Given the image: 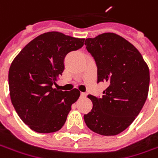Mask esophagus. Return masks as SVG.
Segmentation results:
<instances>
[{"mask_svg":"<svg viewBox=\"0 0 158 158\" xmlns=\"http://www.w3.org/2000/svg\"><path fill=\"white\" fill-rule=\"evenodd\" d=\"M81 97H82V98H86V97H87V93L82 92V93H81Z\"/></svg>","mask_w":158,"mask_h":158,"instance_id":"esophagus-1","label":"esophagus"}]
</instances>
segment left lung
Here are the masks:
<instances>
[{"mask_svg": "<svg viewBox=\"0 0 158 158\" xmlns=\"http://www.w3.org/2000/svg\"><path fill=\"white\" fill-rule=\"evenodd\" d=\"M85 46L97 64L98 82H107L108 87L101 98L89 95L93 107L84 121L94 133L116 135L132 124L145 104L149 67L130 42L115 33L86 39Z\"/></svg>", "mask_w": 158, "mask_h": 158, "instance_id": "obj_1", "label": "left lung"}]
</instances>
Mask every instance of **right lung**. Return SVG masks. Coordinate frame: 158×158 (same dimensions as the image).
I'll return each instance as SVG.
<instances>
[{
	"instance_id": "right-lung-1",
	"label": "right lung",
	"mask_w": 158,
	"mask_h": 158,
	"mask_svg": "<svg viewBox=\"0 0 158 158\" xmlns=\"http://www.w3.org/2000/svg\"><path fill=\"white\" fill-rule=\"evenodd\" d=\"M84 39L61 32H46L28 43L13 60L9 71L10 99L31 129L53 133L65 124L80 91H62L53 85L63 72L65 56L81 48Z\"/></svg>"
}]
</instances>
